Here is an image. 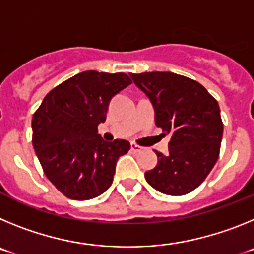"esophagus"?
Segmentation results:
<instances>
[{
    "mask_svg": "<svg viewBox=\"0 0 254 254\" xmlns=\"http://www.w3.org/2000/svg\"><path fill=\"white\" fill-rule=\"evenodd\" d=\"M131 150H132V151H134V152H140L141 150H142V147H141L140 145H137V143L132 142L131 143Z\"/></svg>",
    "mask_w": 254,
    "mask_h": 254,
    "instance_id": "1",
    "label": "esophagus"
}]
</instances>
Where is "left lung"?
Wrapping results in <instances>:
<instances>
[{
    "label": "left lung",
    "mask_w": 254,
    "mask_h": 254,
    "mask_svg": "<svg viewBox=\"0 0 254 254\" xmlns=\"http://www.w3.org/2000/svg\"><path fill=\"white\" fill-rule=\"evenodd\" d=\"M146 94L155 123L170 134L169 154L156 151L158 164L145 173L161 193L183 196L196 190L219 158L223 121L216 99L199 82L173 72L129 73Z\"/></svg>",
    "instance_id": "1"
}]
</instances>
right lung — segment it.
Masks as SVG:
<instances>
[{
  "label": "right lung",
  "mask_w": 254,
  "mask_h": 254,
  "mask_svg": "<svg viewBox=\"0 0 254 254\" xmlns=\"http://www.w3.org/2000/svg\"><path fill=\"white\" fill-rule=\"evenodd\" d=\"M123 72L84 71L52 89L33 116V146L47 178L71 199L104 193L128 141L107 142L98 126L116 94L131 85Z\"/></svg>",
  "instance_id": "right-lung-1"
}]
</instances>
